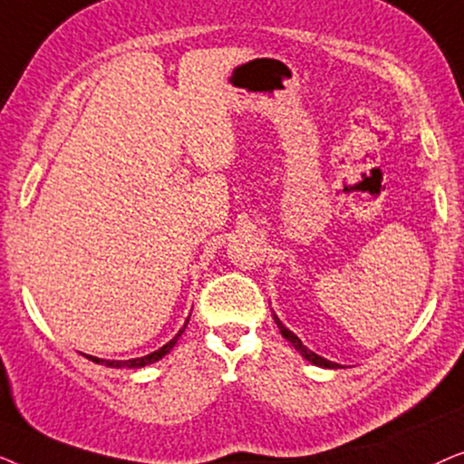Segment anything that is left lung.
Segmentation results:
<instances>
[{"instance_id": "obj_1", "label": "left lung", "mask_w": 464, "mask_h": 464, "mask_svg": "<svg viewBox=\"0 0 464 464\" xmlns=\"http://www.w3.org/2000/svg\"><path fill=\"white\" fill-rule=\"evenodd\" d=\"M275 321H276V325H278V329H281V334L285 335V338H287V340L291 342V344H294V348H295V351H297V353H300L304 359H308V361H310V363H314V365H319V367H329V370H338V367H340L338 363H332V361L323 359V357H319V354H314L313 351H308V348L302 344V340H300V338H297V335H295L294 332H289V329H287V327H285V325H283V323L276 319V316H275Z\"/></svg>"}]
</instances>
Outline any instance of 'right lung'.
<instances>
[{"label":"right lung","mask_w":464,"mask_h":464,"mask_svg":"<svg viewBox=\"0 0 464 464\" xmlns=\"http://www.w3.org/2000/svg\"><path fill=\"white\" fill-rule=\"evenodd\" d=\"M188 323H189V316H188L186 325H183V327L179 329V334H177L173 340H170V342H167V344H164L162 348H158V351H154V353H150V354H145V357H137V359H129V361H105V359H97V357H91V354H86V357H88V359H91V361H94V363H101V365H107V367H129V370H137V367H145V365L154 363V361H158V359H162V357H164V354H169V353H170V348H173V346L177 344V340H179V335H181L183 332H186Z\"/></svg>","instance_id":"add662e5"}]
</instances>
